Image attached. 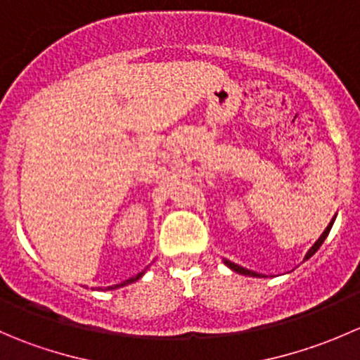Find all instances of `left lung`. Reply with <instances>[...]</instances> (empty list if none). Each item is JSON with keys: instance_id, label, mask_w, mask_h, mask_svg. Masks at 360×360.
Segmentation results:
<instances>
[{"instance_id": "8db88e82", "label": "left lung", "mask_w": 360, "mask_h": 360, "mask_svg": "<svg viewBox=\"0 0 360 360\" xmlns=\"http://www.w3.org/2000/svg\"><path fill=\"white\" fill-rule=\"evenodd\" d=\"M335 219H336V216L333 217L331 219V223L328 224V228H326L324 231H322V235L321 237H319V240L315 242L314 245H311L310 249H308V252H307V256H304V261L307 259H310L311 256H314L315 252H317L319 249H321V245L324 244V240L326 238H328V235H329V231H331V228H333V224H335ZM223 263L226 264L228 268H230V270H233V271H237V274H240V275H249V277H264V275H261V274H257V271H252V270H248V268H244V266H240V264H237V263H233V261H230V259H224L223 257Z\"/></svg>"}]
</instances>
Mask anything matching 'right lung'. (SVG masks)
Returning a JSON list of instances; mask_svg holds the SVG:
<instances>
[{"label":"right lung","instance_id":"obj_1","mask_svg":"<svg viewBox=\"0 0 360 360\" xmlns=\"http://www.w3.org/2000/svg\"><path fill=\"white\" fill-rule=\"evenodd\" d=\"M146 274V268H144L143 271H141V274H137V275H134V277H130L129 281H125V282H122V284H115V285H108L106 289L104 288H97V291H115V289H120V288H125V285H129V284H134V282H137L139 281L141 277H143V275Z\"/></svg>","mask_w":360,"mask_h":360}]
</instances>
